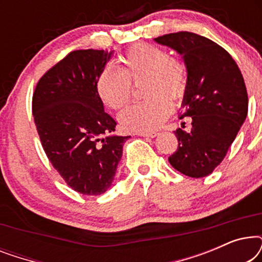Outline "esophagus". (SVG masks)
I'll use <instances>...</instances> for the list:
<instances>
[{
  "mask_svg": "<svg viewBox=\"0 0 262 262\" xmlns=\"http://www.w3.org/2000/svg\"><path fill=\"white\" fill-rule=\"evenodd\" d=\"M135 135L141 136V137H148V138H154L157 136V132H135Z\"/></svg>",
  "mask_w": 262,
  "mask_h": 262,
  "instance_id": "34e87169",
  "label": "esophagus"
}]
</instances>
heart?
Returning <instances> with one entry per match:
<instances>
[{
  "mask_svg": "<svg viewBox=\"0 0 262 262\" xmlns=\"http://www.w3.org/2000/svg\"><path fill=\"white\" fill-rule=\"evenodd\" d=\"M120 68L106 67L96 81L100 99L110 108L119 110L128 102L132 81L144 78L148 100L132 103L119 113V123L125 130L150 132L171 113V99L184 95L187 85V70L182 60L170 57L162 48L151 44H136L120 56Z\"/></svg>",
  "mask_w": 262,
  "mask_h": 262,
  "instance_id": "b5f03b06",
  "label": "heart"
}]
</instances>
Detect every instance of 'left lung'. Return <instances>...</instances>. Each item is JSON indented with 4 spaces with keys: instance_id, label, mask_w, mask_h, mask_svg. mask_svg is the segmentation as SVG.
<instances>
[{
    "instance_id": "left-lung-1",
    "label": "left lung",
    "mask_w": 262,
    "mask_h": 262,
    "mask_svg": "<svg viewBox=\"0 0 262 262\" xmlns=\"http://www.w3.org/2000/svg\"><path fill=\"white\" fill-rule=\"evenodd\" d=\"M154 40L181 55L187 69L181 118L191 117L192 128L175 131L179 146L168 161L187 177L204 178L223 161L245 123V80L232 57L203 35L177 32Z\"/></svg>"
}]
</instances>
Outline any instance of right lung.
Here are the masks:
<instances>
[{
    "label": "right lung",
    "mask_w": 262,
    "mask_h": 262,
    "mask_svg": "<svg viewBox=\"0 0 262 262\" xmlns=\"http://www.w3.org/2000/svg\"><path fill=\"white\" fill-rule=\"evenodd\" d=\"M112 52H70L42 75L32 99L46 156L68 186L85 195H100L111 187L130 138L112 135L117 123L105 113L96 91Z\"/></svg>",
    "instance_id": "add662e5"
}]
</instances>
